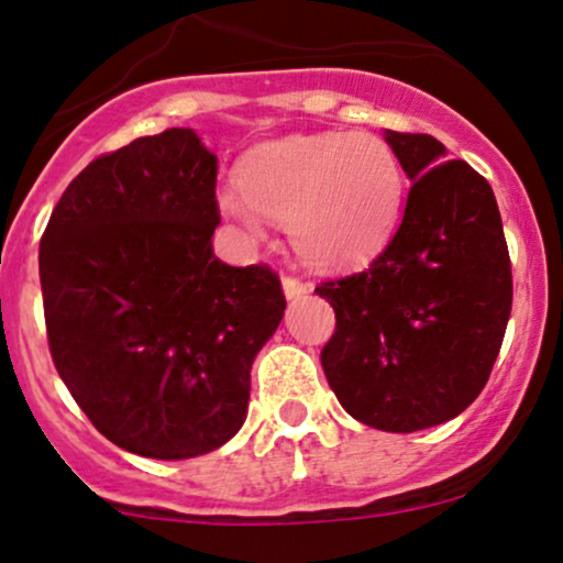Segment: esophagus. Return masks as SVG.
<instances>
[{"label": "esophagus", "instance_id": "esophagus-1", "mask_svg": "<svg viewBox=\"0 0 563 563\" xmlns=\"http://www.w3.org/2000/svg\"><path fill=\"white\" fill-rule=\"evenodd\" d=\"M283 290H286L288 299H301V296L309 290V286L303 280H299L296 275H283Z\"/></svg>", "mask_w": 563, "mask_h": 563}]
</instances>
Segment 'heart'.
<instances>
[{
	"label": "heart",
	"instance_id": "b5f03b06",
	"mask_svg": "<svg viewBox=\"0 0 563 563\" xmlns=\"http://www.w3.org/2000/svg\"><path fill=\"white\" fill-rule=\"evenodd\" d=\"M241 196H220L222 212L262 235V217L290 230L314 267L367 262L388 241L404 199L393 148L372 133L288 135L256 146L239 167Z\"/></svg>",
	"mask_w": 563,
	"mask_h": 563
}]
</instances>
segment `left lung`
<instances>
[{"label":"left lung","mask_w":563,"mask_h":563,"mask_svg":"<svg viewBox=\"0 0 563 563\" xmlns=\"http://www.w3.org/2000/svg\"><path fill=\"white\" fill-rule=\"evenodd\" d=\"M406 209L369 267L317 283L335 309L322 369L343 409L385 432L449 422L485 388L511 314V260L490 183L428 133H385Z\"/></svg>","instance_id":"left-lung-1"}]
</instances>
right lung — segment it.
Instances as JSON below:
<instances>
[{
	"mask_svg": "<svg viewBox=\"0 0 563 563\" xmlns=\"http://www.w3.org/2000/svg\"><path fill=\"white\" fill-rule=\"evenodd\" d=\"M214 154L167 128L88 162L38 246L54 367L101 435L146 459L201 456L241 430L286 309L275 269L214 256Z\"/></svg>",
	"mask_w": 563,
	"mask_h": 563,
	"instance_id": "add662e5",
	"label": "right lung"
}]
</instances>
